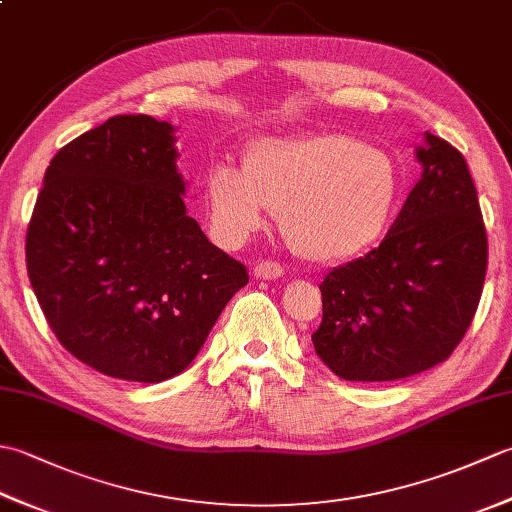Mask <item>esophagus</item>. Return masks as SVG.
Masks as SVG:
<instances>
[{
    "instance_id": "1",
    "label": "esophagus",
    "mask_w": 512,
    "mask_h": 512,
    "mask_svg": "<svg viewBox=\"0 0 512 512\" xmlns=\"http://www.w3.org/2000/svg\"><path fill=\"white\" fill-rule=\"evenodd\" d=\"M253 275H255V279L273 281V279H279L281 275H284V270H281V266L275 262H257L253 268Z\"/></svg>"
}]
</instances>
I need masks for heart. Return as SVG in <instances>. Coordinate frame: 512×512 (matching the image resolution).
Returning <instances> with one entry per match:
<instances>
[{
  "label": "heart",
  "instance_id": "1",
  "mask_svg": "<svg viewBox=\"0 0 512 512\" xmlns=\"http://www.w3.org/2000/svg\"><path fill=\"white\" fill-rule=\"evenodd\" d=\"M387 149L336 132L268 136L246 149L242 171L215 165L204 200L217 242L235 248L277 211L292 253L312 264L363 255L385 235L400 200Z\"/></svg>",
  "mask_w": 512,
  "mask_h": 512
}]
</instances>
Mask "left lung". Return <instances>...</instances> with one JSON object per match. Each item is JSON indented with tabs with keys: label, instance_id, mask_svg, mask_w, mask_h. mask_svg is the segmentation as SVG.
Listing matches in <instances>:
<instances>
[{
	"label": "left lung",
	"instance_id": "1",
	"mask_svg": "<svg viewBox=\"0 0 512 512\" xmlns=\"http://www.w3.org/2000/svg\"><path fill=\"white\" fill-rule=\"evenodd\" d=\"M422 176L378 248L323 279L314 352L354 383L442 363L469 330L486 277V228L466 160L424 132Z\"/></svg>",
	"mask_w": 512,
	"mask_h": 512
}]
</instances>
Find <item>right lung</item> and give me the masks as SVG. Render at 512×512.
Wrapping results in <instances>:
<instances>
[{
  "mask_svg": "<svg viewBox=\"0 0 512 512\" xmlns=\"http://www.w3.org/2000/svg\"><path fill=\"white\" fill-rule=\"evenodd\" d=\"M176 127L114 116L50 160L26 235L30 286L59 343L105 376L191 365L246 268L187 213Z\"/></svg>",
  "mask_w": 512,
  "mask_h": 512,
  "instance_id": "add662e5",
  "label": "right lung"
}]
</instances>
